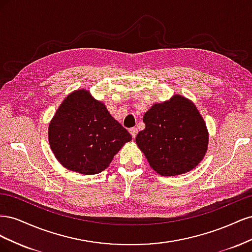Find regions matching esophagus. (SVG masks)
Listing matches in <instances>:
<instances>
[{
	"label": "esophagus",
	"mask_w": 252,
	"mask_h": 252,
	"mask_svg": "<svg viewBox=\"0 0 252 252\" xmlns=\"http://www.w3.org/2000/svg\"><path fill=\"white\" fill-rule=\"evenodd\" d=\"M129 132H130L131 136H132V138L134 139L135 136H136V134H138V129L133 127V128H131V129H130V130H129Z\"/></svg>",
	"instance_id": "obj_1"
}]
</instances>
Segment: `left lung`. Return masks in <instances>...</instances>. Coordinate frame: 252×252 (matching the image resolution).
Returning a JSON list of instances; mask_svg holds the SVG:
<instances>
[{"instance_id": "8db88e82", "label": "left lung", "mask_w": 252, "mask_h": 252, "mask_svg": "<svg viewBox=\"0 0 252 252\" xmlns=\"http://www.w3.org/2000/svg\"><path fill=\"white\" fill-rule=\"evenodd\" d=\"M146 125L135 143L150 167L165 177L180 175L200 164L208 149L209 133L193 102L174 94L145 112Z\"/></svg>"}]
</instances>
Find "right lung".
Returning <instances> with one entry per match:
<instances>
[{"mask_svg": "<svg viewBox=\"0 0 252 252\" xmlns=\"http://www.w3.org/2000/svg\"><path fill=\"white\" fill-rule=\"evenodd\" d=\"M131 139L105 104L86 89L68 94L48 127L50 148L60 164L86 175L107 168L113 157Z\"/></svg>", "mask_w": 252, "mask_h": 252, "instance_id": "1", "label": "right lung"}]
</instances>
